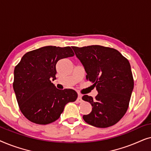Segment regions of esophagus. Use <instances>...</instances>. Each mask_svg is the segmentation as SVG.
<instances>
[{
    "instance_id": "esophagus-1",
    "label": "esophagus",
    "mask_w": 151,
    "mask_h": 151,
    "mask_svg": "<svg viewBox=\"0 0 151 151\" xmlns=\"http://www.w3.org/2000/svg\"><path fill=\"white\" fill-rule=\"evenodd\" d=\"M82 101V96L80 94H78V98H77V102H81Z\"/></svg>"
}]
</instances>
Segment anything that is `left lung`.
Here are the masks:
<instances>
[{
  "label": "left lung",
  "mask_w": 151,
  "mask_h": 151,
  "mask_svg": "<svg viewBox=\"0 0 151 151\" xmlns=\"http://www.w3.org/2000/svg\"><path fill=\"white\" fill-rule=\"evenodd\" d=\"M86 72V79L92 82L98 94L95 99L84 95L92 111L83 115L88 124L107 128L118 122L129 108L134 80L128 60L116 49L100 46L72 47Z\"/></svg>",
  "instance_id": "1"
}]
</instances>
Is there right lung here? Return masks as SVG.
Instances as JSON below:
<instances>
[{
	"instance_id": "1",
	"label": "right lung",
	"mask_w": 151,
	"mask_h": 151,
	"mask_svg": "<svg viewBox=\"0 0 151 151\" xmlns=\"http://www.w3.org/2000/svg\"><path fill=\"white\" fill-rule=\"evenodd\" d=\"M73 55L70 47L46 46L26 53L15 67L13 88L20 111L30 122H53L68 102L76 100V91L58 89L51 82L55 79L58 62Z\"/></svg>"
}]
</instances>
